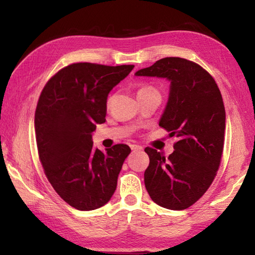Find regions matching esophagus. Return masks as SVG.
<instances>
[{"label": "esophagus", "instance_id": "obj_1", "mask_svg": "<svg viewBox=\"0 0 255 255\" xmlns=\"http://www.w3.org/2000/svg\"><path fill=\"white\" fill-rule=\"evenodd\" d=\"M130 148H131L132 152H137V150H141V149H143V147H141V146L136 145V144L130 145Z\"/></svg>", "mask_w": 255, "mask_h": 255}]
</instances>
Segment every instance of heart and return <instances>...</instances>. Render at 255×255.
I'll return each mask as SVG.
<instances>
[{
  "label": "heart",
  "instance_id": "b5f03b06",
  "mask_svg": "<svg viewBox=\"0 0 255 255\" xmlns=\"http://www.w3.org/2000/svg\"><path fill=\"white\" fill-rule=\"evenodd\" d=\"M148 89H150V88H141L139 91H144V90H148Z\"/></svg>",
  "mask_w": 255,
  "mask_h": 255
}]
</instances>
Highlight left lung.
Wrapping results in <instances>:
<instances>
[{
  "instance_id": "8db88e82",
  "label": "left lung",
  "mask_w": 255,
  "mask_h": 255,
  "mask_svg": "<svg viewBox=\"0 0 255 255\" xmlns=\"http://www.w3.org/2000/svg\"><path fill=\"white\" fill-rule=\"evenodd\" d=\"M135 75L170 82L158 125L179 138L167 158L156 149L145 148L149 156L146 190L163 208L187 209L210 187L221 164L226 126L221 91L208 72L180 57L162 58Z\"/></svg>"
}]
</instances>
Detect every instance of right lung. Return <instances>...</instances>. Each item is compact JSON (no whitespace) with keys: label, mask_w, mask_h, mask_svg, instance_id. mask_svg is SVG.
I'll list each match as a JSON object with an SVG mask.
<instances>
[{"label":"right lung","mask_w":255,"mask_h":255,"mask_svg":"<svg viewBox=\"0 0 255 255\" xmlns=\"http://www.w3.org/2000/svg\"><path fill=\"white\" fill-rule=\"evenodd\" d=\"M133 65L91 63L68 65L47 82L34 115L40 162L47 179L64 201L88 211L105 206L117 188L129 146L102 152L92 132L106 122L107 99Z\"/></svg>","instance_id":"obj_1"}]
</instances>
